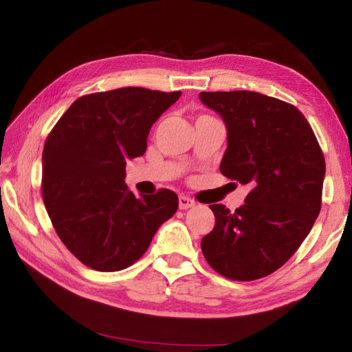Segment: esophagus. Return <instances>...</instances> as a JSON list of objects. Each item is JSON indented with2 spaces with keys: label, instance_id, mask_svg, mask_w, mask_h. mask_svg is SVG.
Listing matches in <instances>:
<instances>
[{
  "label": "esophagus",
  "instance_id": "1",
  "mask_svg": "<svg viewBox=\"0 0 352 352\" xmlns=\"http://www.w3.org/2000/svg\"><path fill=\"white\" fill-rule=\"evenodd\" d=\"M194 205L195 201L186 197V195H180V197H178V208H180V210H188V208H192Z\"/></svg>",
  "mask_w": 352,
  "mask_h": 352
}]
</instances>
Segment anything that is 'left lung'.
<instances>
[{
	"instance_id": "8db88e82",
	"label": "left lung",
	"mask_w": 352,
	"mask_h": 352,
	"mask_svg": "<svg viewBox=\"0 0 352 352\" xmlns=\"http://www.w3.org/2000/svg\"><path fill=\"white\" fill-rule=\"evenodd\" d=\"M200 100L228 130L220 172L252 186L234 212L210 206L216 223L201 252L219 275L254 281L283 267L312 230L321 210L323 151L305 115L281 99L239 90L201 91Z\"/></svg>"
}]
</instances>
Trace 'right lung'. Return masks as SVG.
Returning a JSON list of instances; mask_svg holds the SVG:
<instances>
[{"label": "right lung", "instance_id": "right-lung-1", "mask_svg": "<svg viewBox=\"0 0 352 352\" xmlns=\"http://www.w3.org/2000/svg\"><path fill=\"white\" fill-rule=\"evenodd\" d=\"M180 96L141 87L85 94L47 135L46 211L65 247L90 269L118 272L135 264L175 214L174 190L138 199L124 178L127 160L144 155L152 124Z\"/></svg>", "mask_w": 352, "mask_h": 352}]
</instances>
